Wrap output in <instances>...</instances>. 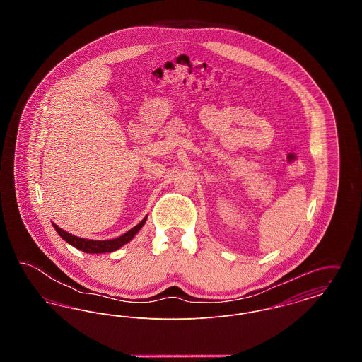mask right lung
<instances>
[{
	"label": "right lung",
	"mask_w": 362,
	"mask_h": 362,
	"mask_svg": "<svg viewBox=\"0 0 362 362\" xmlns=\"http://www.w3.org/2000/svg\"><path fill=\"white\" fill-rule=\"evenodd\" d=\"M146 218L148 217H145L139 224L136 225L134 228H132L129 232L123 233L122 236L117 238V239H112V240H88V239H83V238H77V236L70 235L54 223H52V226L64 240L68 241L70 245L76 247L77 250L86 252V254H104V252L117 251L118 248H121L122 245H124L126 243L132 240L139 232V229L144 226Z\"/></svg>",
	"instance_id": "right-lung-1"
}]
</instances>
